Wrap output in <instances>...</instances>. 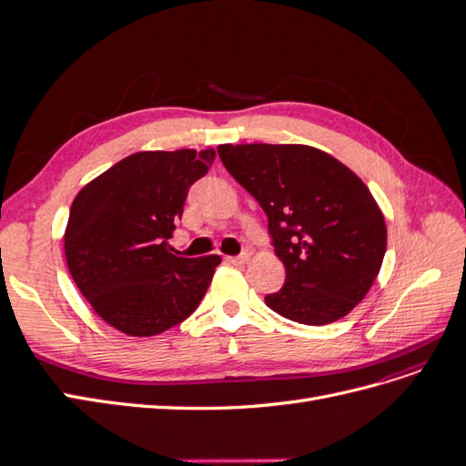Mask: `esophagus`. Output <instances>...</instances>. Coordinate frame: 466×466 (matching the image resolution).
<instances>
[{"label":"esophagus","instance_id":"34e87169","mask_svg":"<svg viewBox=\"0 0 466 466\" xmlns=\"http://www.w3.org/2000/svg\"><path fill=\"white\" fill-rule=\"evenodd\" d=\"M231 264H237V266H243L248 262V252H243V255H237V257H229L228 258Z\"/></svg>","mask_w":466,"mask_h":466}]
</instances>
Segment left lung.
I'll return each mask as SVG.
<instances>
[{"label":"left lung","instance_id":"8db88e82","mask_svg":"<svg viewBox=\"0 0 466 466\" xmlns=\"http://www.w3.org/2000/svg\"><path fill=\"white\" fill-rule=\"evenodd\" d=\"M219 157L268 216L286 284L264 301L301 324L348 315L370 291L387 250V225L370 188L332 155L309 146L225 144Z\"/></svg>","mask_w":466,"mask_h":466}]
</instances>
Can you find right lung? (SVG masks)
I'll list each match as a JSON object with an SVG mask.
<instances>
[{"instance_id": "obj_1", "label": "right lung", "mask_w": 466, "mask_h": 466, "mask_svg": "<svg viewBox=\"0 0 466 466\" xmlns=\"http://www.w3.org/2000/svg\"><path fill=\"white\" fill-rule=\"evenodd\" d=\"M214 151H142L91 180L69 209L66 260L95 313L128 336H155L190 317L218 255H173L168 238Z\"/></svg>"}]
</instances>
